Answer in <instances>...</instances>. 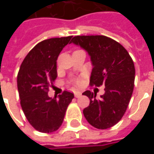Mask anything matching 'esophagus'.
Segmentation results:
<instances>
[{
    "label": "esophagus",
    "mask_w": 154,
    "mask_h": 154,
    "mask_svg": "<svg viewBox=\"0 0 154 154\" xmlns=\"http://www.w3.org/2000/svg\"><path fill=\"white\" fill-rule=\"evenodd\" d=\"M74 96H75V97H77V98H79V97H82V92H80V91H76V92H74Z\"/></svg>",
    "instance_id": "1"
}]
</instances>
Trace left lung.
<instances>
[{
    "mask_svg": "<svg viewBox=\"0 0 154 154\" xmlns=\"http://www.w3.org/2000/svg\"><path fill=\"white\" fill-rule=\"evenodd\" d=\"M72 43L90 56L93 66L91 85H105L100 98L91 91L83 92L90 99L84 116L97 129L110 128L121 119L132 97L135 75L132 58L121 44L104 35L75 36Z\"/></svg>",
    "mask_w": 154,
    "mask_h": 154,
    "instance_id": "left-lung-1",
    "label": "left lung"
}]
</instances>
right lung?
<instances>
[{
  "label": "right lung",
  "mask_w": 154,
  "mask_h": 154,
  "mask_svg": "<svg viewBox=\"0 0 154 154\" xmlns=\"http://www.w3.org/2000/svg\"><path fill=\"white\" fill-rule=\"evenodd\" d=\"M71 38L72 36L53 38L38 43L20 67L17 87L22 110L29 124L39 132L52 133L58 129L74 97L67 91L57 98L48 95L57 77V57Z\"/></svg>",
  "instance_id": "add662e5"
}]
</instances>
